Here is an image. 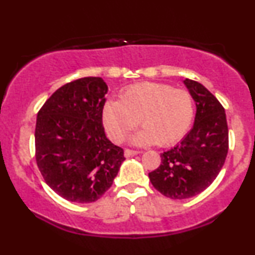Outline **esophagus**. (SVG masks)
I'll list each match as a JSON object with an SVG mask.
<instances>
[{
  "label": "esophagus",
  "instance_id": "esophagus-1",
  "mask_svg": "<svg viewBox=\"0 0 255 255\" xmlns=\"http://www.w3.org/2000/svg\"><path fill=\"white\" fill-rule=\"evenodd\" d=\"M140 153L139 151H134V150H129V148H127V150H125V157H131V156H135V154Z\"/></svg>",
  "mask_w": 255,
  "mask_h": 255
}]
</instances>
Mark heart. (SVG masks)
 <instances>
[{"mask_svg":"<svg viewBox=\"0 0 255 255\" xmlns=\"http://www.w3.org/2000/svg\"><path fill=\"white\" fill-rule=\"evenodd\" d=\"M193 118L191 93L165 84L133 85L121 93L120 102L109 101L103 108L104 127L115 142L125 141L140 121L144 130L134 136L135 144L174 145L189 129Z\"/></svg>","mask_w":255,"mask_h":255,"instance_id":"heart-1","label":"heart"}]
</instances>
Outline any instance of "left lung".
<instances>
[{"label":"left lung","instance_id":"8db88e82","mask_svg":"<svg viewBox=\"0 0 255 255\" xmlns=\"http://www.w3.org/2000/svg\"><path fill=\"white\" fill-rule=\"evenodd\" d=\"M183 83L197 105L194 125L180 144L160 154V165L148 174L154 188L170 199L205 191L223 168L229 148L224 108L200 83L191 79Z\"/></svg>","mask_w":255,"mask_h":255}]
</instances>
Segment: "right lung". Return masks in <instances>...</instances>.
<instances>
[{
  "label": "right lung",
  "instance_id": "obj_1",
  "mask_svg": "<svg viewBox=\"0 0 255 255\" xmlns=\"http://www.w3.org/2000/svg\"><path fill=\"white\" fill-rule=\"evenodd\" d=\"M107 92L102 78H81L55 91L38 111V169L52 191L73 203L98 200L126 159L104 133Z\"/></svg>",
  "mask_w": 255,
  "mask_h": 255
}]
</instances>
